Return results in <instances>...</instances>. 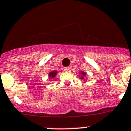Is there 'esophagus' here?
Wrapping results in <instances>:
<instances>
[{"mask_svg": "<svg viewBox=\"0 0 131 131\" xmlns=\"http://www.w3.org/2000/svg\"><path fill=\"white\" fill-rule=\"evenodd\" d=\"M72 68L70 67H64V72H69L71 71Z\"/></svg>", "mask_w": 131, "mask_h": 131, "instance_id": "esophagus-1", "label": "esophagus"}]
</instances>
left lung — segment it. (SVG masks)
Segmentation results:
<instances>
[{"label": "left lung", "mask_w": 131, "mask_h": 131, "mask_svg": "<svg viewBox=\"0 0 131 131\" xmlns=\"http://www.w3.org/2000/svg\"><path fill=\"white\" fill-rule=\"evenodd\" d=\"M80 74H81V75H82V76H80V79H82V80H84L85 76H86V73L83 71H81L80 72Z\"/></svg>", "instance_id": "obj_1"}]
</instances>
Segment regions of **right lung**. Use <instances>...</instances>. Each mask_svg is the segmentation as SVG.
Wrapping results in <instances>:
<instances>
[{
	"mask_svg": "<svg viewBox=\"0 0 131 131\" xmlns=\"http://www.w3.org/2000/svg\"><path fill=\"white\" fill-rule=\"evenodd\" d=\"M57 71H51L49 73L48 76H49V78H54L55 76L57 75Z\"/></svg>",
	"mask_w": 131,
	"mask_h": 131,
	"instance_id": "add662e5",
	"label": "right lung"
}]
</instances>
